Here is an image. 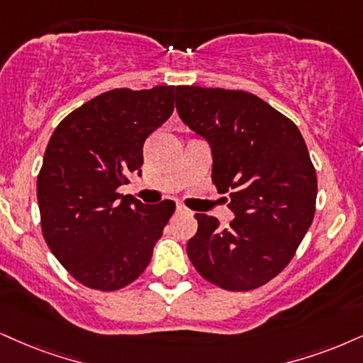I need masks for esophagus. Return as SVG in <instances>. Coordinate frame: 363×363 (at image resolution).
I'll return each mask as SVG.
<instances>
[{"label":"esophagus","instance_id":"1","mask_svg":"<svg viewBox=\"0 0 363 363\" xmlns=\"http://www.w3.org/2000/svg\"><path fill=\"white\" fill-rule=\"evenodd\" d=\"M177 212L178 213H186V212H189V210L183 207V205H177Z\"/></svg>","mask_w":363,"mask_h":363}]
</instances>
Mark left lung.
<instances>
[{"instance_id": "left-lung-1", "label": "left lung", "mask_w": 363, "mask_h": 363, "mask_svg": "<svg viewBox=\"0 0 363 363\" xmlns=\"http://www.w3.org/2000/svg\"><path fill=\"white\" fill-rule=\"evenodd\" d=\"M183 123L212 146V182L235 218L220 229L195 213L186 252L199 274L227 291L261 288L294 257L316 210L318 180L296 124L254 94L177 87Z\"/></svg>"}]
</instances>
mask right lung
Listing matches in <instances>:
<instances>
[{"instance_id":"obj_1","label":"right lung","mask_w":363,"mask_h":363,"mask_svg":"<svg viewBox=\"0 0 363 363\" xmlns=\"http://www.w3.org/2000/svg\"><path fill=\"white\" fill-rule=\"evenodd\" d=\"M174 87L113 89L53 131L37 178L45 242L80 284L126 288L143 274L174 202L145 205L119 194L141 174L146 138L172 116Z\"/></svg>"}]
</instances>
